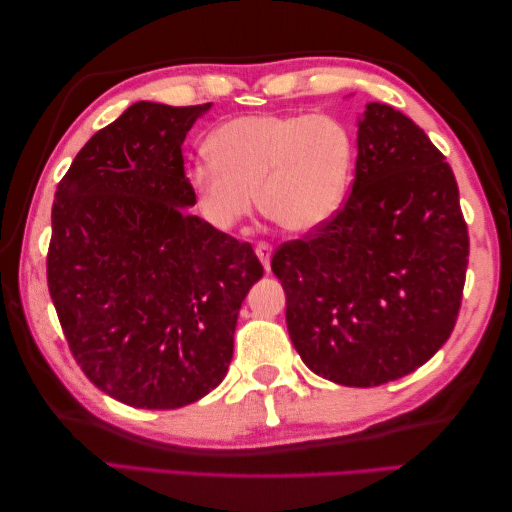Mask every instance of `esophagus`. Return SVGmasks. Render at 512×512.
Masks as SVG:
<instances>
[{
  "label": "esophagus",
  "mask_w": 512,
  "mask_h": 512,
  "mask_svg": "<svg viewBox=\"0 0 512 512\" xmlns=\"http://www.w3.org/2000/svg\"><path fill=\"white\" fill-rule=\"evenodd\" d=\"M255 255H257V259H259V262H262V266L266 268V273H268V270H270V257H273V248H270V244L262 242V244L255 246Z\"/></svg>",
  "instance_id": "34e87169"
}]
</instances>
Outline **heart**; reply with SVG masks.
<instances>
[{"mask_svg":"<svg viewBox=\"0 0 512 512\" xmlns=\"http://www.w3.org/2000/svg\"><path fill=\"white\" fill-rule=\"evenodd\" d=\"M189 182L206 222L233 228L257 206L284 231L330 222L352 184L354 136L330 114H250L222 123Z\"/></svg>","mask_w":512,"mask_h":512,"instance_id":"b5f03b06","label":"heart"}]
</instances>
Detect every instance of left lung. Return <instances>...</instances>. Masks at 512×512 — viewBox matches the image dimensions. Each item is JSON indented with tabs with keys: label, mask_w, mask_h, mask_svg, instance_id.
Returning a JSON list of instances; mask_svg holds the SVG:
<instances>
[{
	"label": "left lung",
	"mask_w": 512,
	"mask_h": 512,
	"mask_svg": "<svg viewBox=\"0 0 512 512\" xmlns=\"http://www.w3.org/2000/svg\"><path fill=\"white\" fill-rule=\"evenodd\" d=\"M354 187L334 220L281 246L292 345L314 374L376 387L447 343L460 312L469 233L451 167L385 103L358 118Z\"/></svg>",
	"instance_id": "8db88e82"
}]
</instances>
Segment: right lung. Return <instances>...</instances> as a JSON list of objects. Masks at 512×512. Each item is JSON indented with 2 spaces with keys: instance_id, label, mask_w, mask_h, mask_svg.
I'll return each instance as SVG.
<instances>
[{
  "instance_id": "add662e5",
  "label": "right lung",
  "mask_w": 512,
  "mask_h": 512,
  "mask_svg": "<svg viewBox=\"0 0 512 512\" xmlns=\"http://www.w3.org/2000/svg\"><path fill=\"white\" fill-rule=\"evenodd\" d=\"M211 103L140 101L76 154L52 204L48 288L92 383L138 409H178L222 383L237 314L264 268L187 209L182 143Z\"/></svg>"
}]
</instances>
